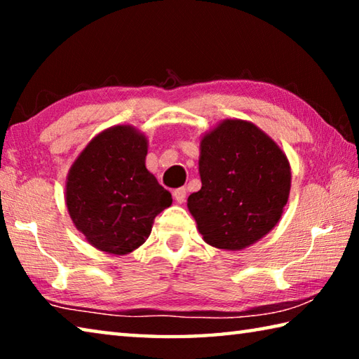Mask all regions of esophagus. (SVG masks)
I'll use <instances>...</instances> for the list:
<instances>
[{
	"label": "esophagus",
	"instance_id": "esophagus-1",
	"mask_svg": "<svg viewBox=\"0 0 359 359\" xmlns=\"http://www.w3.org/2000/svg\"><path fill=\"white\" fill-rule=\"evenodd\" d=\"M174 199H175V203L177 204H184L185 203V198H187V188H177V190H175L174 193Z\"/></svg>",
	"mask_w": 359,
	"mask_h": 359
}]
</instances>
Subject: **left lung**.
I'll list each match as a JSON object with an SVG mask.
<instances>
[{
    "label": "left lung",
    "instance_id": "8db88e82",
    "mask_svg": "<svg viewBox=\"0 0 359 359\" xmlns=\"http://www.w3.org/2000/svg\"><path fill=\"white\" fill-rule=\"evenodd\" d=\"M201 190L187 199L205 244L244 250L263 239L288 203L291 168L278 144L248 120L224 118L199 142Z\"/></svg>",
    "mask_w": 359,
    "mask_h": 359
}]
</instances>
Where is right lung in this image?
Returning a JSON list of instances; mask_svg holds the SVG:
<instances>
[{"instance_id":"1","label":"right lung","mask_w":359,"mask_h":359,"mask_svg":"<svg viewBox=\"0 0 359 359\" xmlns=\"http://www.w3.org/2000/svg\"><path fill=\"white\" fill-rule=\"evenodd\" d=\"M149 139L131 125H115L90 141L66 177L65 203L90 245L128 255L149 239L155 217L172 204L145 168Z\"/></svg>"}]
</instances>
